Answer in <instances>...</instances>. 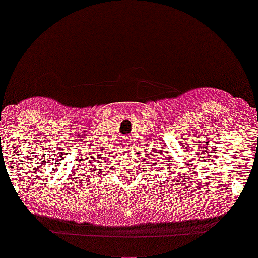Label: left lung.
<instances>
[{
    "label": "left lung",
    "instance_id": "8db88e82",
    "mask_svg": "<svg viewBox=\"0 0 258 258\" xmlns=\"http://www.w3.org/2000/svg\"><path fill=\"white\" fill-rule=\"evenodd\" d=\"M160 152H162V150H160ZM153 155H160V153H158L157 151H155V152H153ZM157 161H158V160H157Z\"/></svg>",
    "mask_w": 258,
    "mask_h": 258
}]
</instances>
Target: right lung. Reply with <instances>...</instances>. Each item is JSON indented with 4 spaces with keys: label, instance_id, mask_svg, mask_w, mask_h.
Wrapping results in <instances>:
<instances>
[{
    "label": "right lung",
    "instance_id": "obj_1",
    "mask_svg": "<svg viewBox=\"0 0 258 258\" xmlns=\"http://www.w3.org/2000/svg\"><path fill=\"white\" fill-rule=\"evenodd\" d=\"M94 165H96V162H94ZM97 165H100V164H97ZM101 167H102V166H101ZM101 167H96V169H100L101 170ZM93 171H94V170H93Z\"/></svg>",
    "mask_w": 258,
    "mask_h": 258
}]
</instances>
